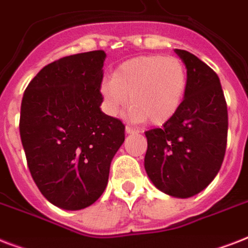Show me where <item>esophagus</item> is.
Wrapping results in <instances>:
<instances>
[{
    "mask_svg": "<svg viewBox=\"0 0 248 248\" xmlns=\"http://www.w3.org/2000/svg\"><path fill=\"white\" fill-rule=\"evenodd\" d=\"M126 134H135V132H138V130L134 127H131V126H126Z\"/></svg>",
    "mask_w": 248,
    "mask_h": 248,
    "instance_id": "1",
    "label": "esophagus"
}]
</instances>
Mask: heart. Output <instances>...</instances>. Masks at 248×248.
<instances>
[{
  "label": "heart",
  "instance_id": "heart-1",
  "mask_svg": "<svg viewBox=\"0 0 248 248\" xmlns=\"http://www.w3.org/2000/svg\"><path fill=\"white\" fill-rule=\"evenodd\" d=\"M188 85L184 63L175 56H138L124 62L113 78L101 83L105 109L118 116L128 104V116L135 122L153 124L169 122L181 105Z\"/></svg>",
  "mask_w": 248,
  "mask_h": 248
}]
</instances>
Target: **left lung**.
I'll return each instance as SVG.
<instances>
[{
    "label": "left lung",
    "mask_w": 248,
    "mask_h": 248,
    "mask_svg": "<svg viewBox=\"0 0 248 248\" xmlns=\"http://www.w3.org/2000/svg\"><path fill=\"white\" fill-rule=\"evenodd\" d=\"M188 85L176 114L161 128L145 131L144 167L157 189L188 198L202 192L219 172L227 149L228 109L220 79L207 64L175 48Z\"/></svg>",
    "instance_id": "obj_1"
}]
</instances>
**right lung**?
Wrapping results in <instances>:
<instances>
[{
    "instance_id": "right-lung-1",
    "label": "right lung",
    "mask_w": 248,
    "mask_h": 248,
    "mask_svg": "<svg viewBox=\"0 0 248 248\" xmlns=\"http://www.w3.org/2000/svg\"><path fill=\"white\" fill-rule=\"evenodd\" d=\"M103 50L64 56L25 89L20 139L42 196L64 210H82L103 194L124 124L101 112Z\"/></svg>"
}]
</instances>
